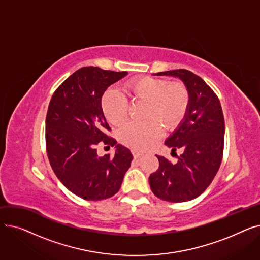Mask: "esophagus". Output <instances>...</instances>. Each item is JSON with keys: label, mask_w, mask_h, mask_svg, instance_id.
<instances>
[{"label": "esophagus", "mask_w": 260, "mask_h": 260, "mask_svg": "<svg viewBox=\"0 0 260 260\" xmlns=\"http://www.w3.org/2000/svg\"><path fill=\"white\" fill-rule=\"evenodd\" d=\"M132 154H133L134 158H139L143 155L142 152H139V151H137V149H132Z\"/></svg>", "instance_id": "obj_1"}]
</instances>
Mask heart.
Returning <instances> with one entry per match:
<instances>
[{
    "mask_svg": "<svg viewBox=\"0 0 260 260\" xmlns=\"http://www.w3.org/2000/svg\"><path fill=\"white\" fill-rule=\"evenodd\" d=\"M124 90L136 102H145L142 122H129L119 131V140L134 149L152 146L161 136L162 128L168 131L178 126L185 117L190 95L182 82H172L161 78L139 77L124 84ZM101 108L106 120L114 125L124 122L129 104L117 90L108 89L101 99Z\"/></svg>",
    "mask_w": 260,
    "mask_h": 260,
    "instance_id": "heart-1",
    "label": "heart"
}]
</instances>
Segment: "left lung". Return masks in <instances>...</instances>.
<instances>
[{
    "instance_id": "left-lung-1",
    "label": "left lung",
    "mask_w": 260,
    "mask_h": 260,
    "mask_svg": "<svg viewBox=\"0 0 260 260\" xmlns=\"http://www.w3.org/2000/svg\"><path fill=\"white\" fill-rule=\"evenodd\" d=\"M179 78L189 91L187 113L166 140L172 153L180 148L177 163L157 156L159 169L148 178L153 193L169 202L197 198L213 181L221 165L224 118L219 99L200 77L186 70L155 74Z\"/></svg>"
}]
</instances>
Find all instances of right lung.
Instances as JSON below:
<instances>
[{
	"mask_svg": "<svg viewBox=\"0 0 260 260\" xmlns=\"http://www.w3.org/2000/svg\"><path fill=\"white\" fill-rule=\"evenodd\" d=\"M127 72L82 67L54 91L46 116V151L58 179L78 197L102 200L120 189L133 155L106 135L109 128L101 108L108 86ZM116 147L115 156L99 157L96 145Z\"/></svg>",
	"mask_w": 260,
	"mask_h": 260,
	"instance_id": "add662e5",
	"label": "right lung"
}]
</instances>
